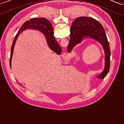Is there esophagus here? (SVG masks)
Returning <instances> with one entry per match:
<instances>
[{
    "label": "esophagus",
    "mask_w": 124,
    "mask_h": 124,
    "mask_svg": "<svg viewBox=\"0 0 124 124\" xmlns=\"http://www.w3.org/2000/svg\"><path fill=\"white\" fill-rule=\"evenodd\" d=\"M63 57L65 59H67V60H68V58H69V57H68V54H67L66 53H63Z\"/></svg>",
    "instance_id": "obj_1"
}]
</instances>
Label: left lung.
<instances>
[{"mask_svg": "<svg viewBox=\"0 0 124 124\" xmlns=\"http://www.w3.org/2000/svg\"><path fill=\"white\" fill-rule=\"evenodd\" d=\"M86 38L96 41L103 47L105 55L104 67L102 72L96 76L98 78H103L109 71L111 51L104 29L98 21L92 17L85 16L76 18L71 27L70 39L67 52L70 53L78 43L80 44Z\"/></svg>", "mask_w": 124, "mask_h": 124, "instance_id": "8db88e82", "label": "left lung"}]
</instances>
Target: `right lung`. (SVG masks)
<instances>
[{
	"label": "right lung",
	"mask_w": 124,
	"mask_h": 124,
	"mask_svg": "<svg viewBox=\"0 0 124 124\" xmlns=\"http://www.w3.org/2000/svg\"><path fill=\"white\" fill-rule=\"evenodd\" d=\"M35 29L43 33L46 37L48 46L52 51L58 55L61 54L62 48L57 42L54 36L53 27L50 22L45 18H33L27 21L22 26L14 39L11 50L10 58V66L11 68V62L14 51V47L16 40L21 32L26 29Z\"/></svg>",
	"instance_id": "add662e5"
}]
</instances>
